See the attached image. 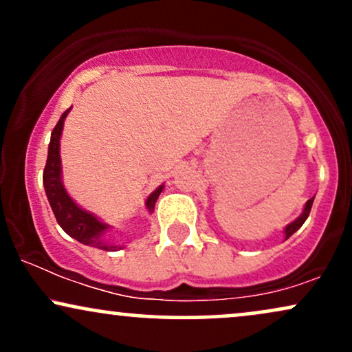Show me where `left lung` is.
I'll return each mask as SVG.
<instances>
[{"label":"left lung","mask_w":352,"mask_h":352,"mask_svg":"<svg viewBox=\"0 0 352 352\" xmlns=\"http://www.w3.org/2000/svg\"><path fill=\"white\" fill-rule=\"evenodd\" d=\"M313 201H314V197H313V199H309L308 201H306V204H305V208H302V212H301V215L298 217L296 220H293L292 223L286 225L285 230H283V232H285V240H288V238L292 236L294 232H298V230L301 228V225L305 223L306 218H308V215H309L311 207H313Z\"/></svg>","instance_id":"1"}]
</instances>
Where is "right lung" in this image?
Wrapping results in <instances>:
<instances>
[{"mask_svg":"<svg viewBox=\"0 0 352 352\" xmlns=\"http://www.w3.org/2000/svg\"><path fill=\"white\" fill-rule=\"evenodd\" d=\"M71 109L72 107L67 109L60 116L59 122L56 124L54 131L51 132L47 160L43 173V184L44 190H46L47 201H50L52 212H54L59 227L67 235L82 245L94 246V248L104 250V252H117V250H122L125 245H117L111 240V236H109L112 230L111 225H107L98 215H94L92 212L76 204V200H72V197L67 193L66 187H64L63 162H60V137H63L64 120H66ZM164 187V184L159 185L145 200V210L148 213H153L155 201L159 199L160 193H162Z\"/></svg>","mask_w":352,"mask_h":352,"instance_id":"1","label":"right lung"}]
</instances>
